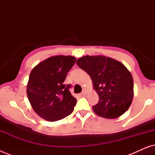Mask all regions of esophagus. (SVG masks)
<instances>
[{
  "label": "esophagus",
  "mask_w": 155,
  "mask_h": 155,
  "mask_svg": "<svg viewBox=\"0 0 155 155\" xmlns=\"http://www.w3.org/2000/svg\"><path fill=\"white\" fill-rule=\"evenodd\" d=\"M86 94H87V92H86L85 90L82 91V95H85Z\"/></svg>",
  "instance_id": "1"
}]
</instances>
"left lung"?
<instances>
[{"instance_id": "left-lung-1", "label": "left lung", "mask_w": 155, "mask_h": 155, "mask_svg": "<svg viewBox=\"0 0 155 155\" xmlns=\"http://www.w3.org/2000/svg\"><path fill=\"white\" fill-rule=\"evenodd\" d=\"M76 63L90 76L99 95V102L92 107L95 114L116 118L128 109L134 94L133 79L123 63L104 56H84Z\"/></svg>"}]
</instances>
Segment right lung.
<instances>
[{"label": "right lung", "instance_id": "add662e5", "mask_svg": "<svg viewBox=\"0 0 155 155\" xmlns=\"http://www.w3.org/2000/svg\"><path fill=\"white\" fill-rule=\"evenodd\" d=\"M76 58L72 56H54L37 64L31 71L27 94L36 113L48 121H56L70 115L77 100L64 81Z\"/></svg>", "mask_w": 155, "mask_h": 155}]
</instances>
